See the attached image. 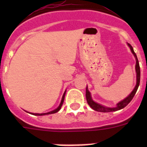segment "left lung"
<instances>
[{
  "label": "left lung",
  "instance_id": "8db88e82",
  "mask_svg": "<svg viewBox=\"0 0 147 147\" xmlns=\"http://www.w3.org/2000/svg\"><path fill=\"white\" fill-rule=\"evenodd\" d=\"M129 47L130 48V50L132 51V53L133 54L134 57H136V85L135 87V88L133 89L132 92H131L130 94L127 97H126L124 99H123L122 101H121L120 102L117 104L116 107H106L103 105H101L95 102L91 98V95L90 93L88 90V87L86 88V99L88 104L90 105V107H91L92 109H93L96 111H98V112H102V113H108V112H113V111H117V110H121L124 107H125L129 102L132 101V99L134 97L135 94H136V91H137L138 86H139L140 84V79H141V71H140V66H139V62L138 60L137 56H136V53L134 52V50H133V48L131 46L130 44L128 43Z\"/></svg>",
  "mask_w": 147,
  "mask_h": 147
}]
</instances>
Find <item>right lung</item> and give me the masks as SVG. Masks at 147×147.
I'll list each match as a JSON object with an SVG mask.
<instances>
[{
  "mask_svg": "<svg viewBox=\"0 0 147 147\" xmlns=\"http://www.w3.org/2000/svg\"><path fill=\"white\" fill-rule=\"evenodd\" d=\"M65 93L66 91H65L64 94H63V96H62V101H61L60 102V105H59V107H57V109H55L54 110H52V111H51V112H49V113H31V114H33V115H49V114H53V113H55L58 112L59 110L61 109V107H62V104H63V102H64V98H65Z\"/></svg>",
  "mask_w": 147,
  "mask_h": 147,
  "instance_id": "right-lung-1",
  "label": "right lung"
}]
</instances>
